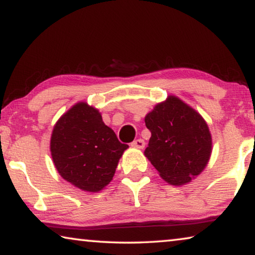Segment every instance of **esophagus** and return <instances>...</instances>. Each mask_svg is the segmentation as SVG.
Masks as SVG:
<instances>
[{"label": "esophagus", "instance_id": "esophagus-1", "mask_svg": "<svg viewBox=\"0 0 255 255\" xmlns=\"http://www.w3.org/2000/svg\"><path fill=\"white\" fill-rule=\"evenodd\" d=\"M131 145L133 146V147H136V148L142 149L143 147H145V141H143L142 139H136V140H134L133 142L131 143Z\"/></svg>", "mask_w": 255, "mask_h": 255}]
</instances>
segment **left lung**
I'll list each match as a JSON object with an SVG mask.
<instances>
[{
  "mask_svg": "<svg viewBox=\"0 0 255 255\" xmlns=\"http://www.w3.org/2000/svg\"><path fill=\"white\" fill-rule=\"evenodd\" d=\"M150 131L145 156L171 185H184L200 175L212 153V135L199 113L170 95L145 117Z\"/></svg>",
  "mask_w": 255,
  "mask_h": 255,
  "instance_id": "8db88e82",
  "label": "left lung"
}]
</instances>
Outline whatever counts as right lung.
<instances>
[{
    "instance_id": "right-lung-1",
    "label": "right lung",
    "mask_w": 255,
    "mask_h": 255,
    "mask_svg": "<svg viewBox=\"0 0 255 255\" xmlns=\"http://www.w3.org/2000/svg\"><path fill=\"white\" fill-rule=\"evenodd\" d=\"M128 145L103 123L98 109L78 102L55 124L50 153L66 182L86 192H99L112 182Z\"/></svg>"
}]
</instances>
